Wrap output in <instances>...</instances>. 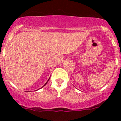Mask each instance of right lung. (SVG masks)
Segmentation results:
<instances>
[{"label":"right lung","mask_w":121,"mask_h":121,"mask_svg":"<svg viewBox=\"0 0 121 121\" xmlns=\"http://www.w3.org/2000/svg\"><path fill=\"white\" fill-rule=\"evenodd\" d=\"M49 80V79H48V80ZM48 81H47V82L45 84H44V85H46V83H48Z\"/></svg>","instance_id":"obj_1"}]
</instances>
